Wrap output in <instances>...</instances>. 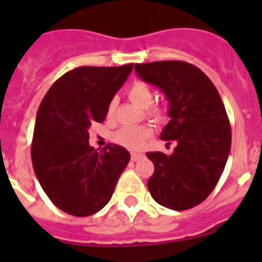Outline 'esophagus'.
<instances>
[{
    "instance_id": "obj_1",
    "label": "esophagus",
    "mask_w": 262,
    "mask_h": 262,
    "mask_svg": "<svg viewBox=\"0 0 262 262\" xmlns=\"http://www.w3.org/2000/svg\"><path fill=\"white\" fill-rule=\"evenodd\" d=\"M143 157H144L143 154H138V152H133V154H131V160H133V161H138V160L143 159Z\"/></svg>"
}]
</instances>
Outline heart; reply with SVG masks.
<instances>
[{"label":"heart","instance_id":"1","mask_svg":"<svg viewBox=\"0 0 262 262\" xmlns=\"http://www.w3.org/2000/svg\"><path fill=\"white\" fill-rule=\"evenodd\" d=\"M127 94H128V98L136 106H140V107H147L152 102V98H154L152 88L147 82H144V81H135V82H133L131 86L128 88V90H127ZM114 106L115 102L111 101L110 105H108V114L113 113ZM148 114L156 118V119H160V118L163 117L164 113L163 108L160 107V106H152V107L148 108ZM151 134L152 131L148 127L127 126L118 129L113 138H114V140L118 144L129 148V149H136V148L142 147L143 143L145 142V139L149 138Z\"/></svg>","mask_w":262,"mask_h":262}]
</instances>
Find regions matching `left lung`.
<instances>
[{
	"instance_id": "left-lung-1",
	"label": "left lung",
	"mask_w": 262,
	"mask_h": 262,
	"mask_svg": "<svg viewBox=\"0 0 262 262\" xmlns=\"http://www.w3.org/2000/svg\"><path fill=\"white\" fill-rule=\"evenodd\" d=\"M135 72L165 94L170 120L160 138L177 143L169 156L147 152L155 165L148 190L164 207L191 209L214 190L230 155L231 126L221 96L211 80L189 62L135 64Z\"/></svg>"
}]
</instances>
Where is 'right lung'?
<instances>
[{"instance_id": "add662e5", "label": "right lung", "mask_w": 262, "mask_h": 262, "mask_svg": "<svg viewBox=\"0 0 262 262\" xmlns=\"http://www.w3.org/2000/svg\"><path fill=\"white\" fill-rule=\"evenodd\" d=\"M134 64L78 67L53 82L36 114L31 160L41 189L56 207L75 216H89L111 200L129 161L127 149L89 145L88 129L103 122L108 105Z\"/></svg>"}]
</instances>
